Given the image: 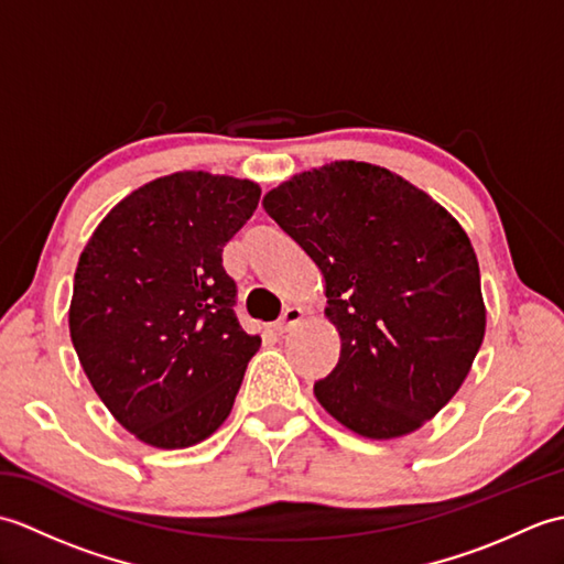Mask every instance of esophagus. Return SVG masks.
<instances>
[{
    "label": "esophagus",
    "mask_w": 564,
    "mask_h": 564,
    "mask_svg": "<svg viewBox=\"0 0 564 564\" xmlns=\"http://www.w3.org/2000/svg\"><path fill=\"white\" fill-rule=\"evenodd\" d=\"M301 319H303V307L301 305H289V307L283 310V315L275 319L273 329L279 332V334H283V332H289L291 327H295Z\"/></svg>",
    "instance_id": "esophagus-1"
}]
</instances>
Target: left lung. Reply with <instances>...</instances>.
Masks as SVG:
<instances>
[{
	"mask_svg": "<svg viewBox=\"0 0 564 564\" xmlns=\"http://www.w3.org/2000/svg\"><path fill=\"white\" fill-rule=\"evenodd\" d=\"M327 285L339 364L319 404L366 438H398L446 406L485 337L480 267L463 227L402 176L334 162L263 196Z\"/></svg>",
	"mask_w": 564,
	"mask_h": 564,
	"instance_id": "obj_1",
	"label": "left lung"
}]
</instances>
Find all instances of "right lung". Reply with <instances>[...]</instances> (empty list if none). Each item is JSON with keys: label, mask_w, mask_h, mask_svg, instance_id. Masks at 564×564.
<instances>
[{"label": "right lung", "mask_w": 564, "mask_h": 564, "mask_svg": "<svg viewBox=\"0 0 564 564\" xmlns=\"http://www.w3.org/2000/svg\"><path fill=\"white\" fill-rule=\"evenodd\" d=\"M247 178L178 172L133 191L84 247L69 337L101 402L154 448H188L230 414L259 351L235 315L223 247L259 206Z\"/></svg>", "instance_id": "obj_1"}]
</instances>
